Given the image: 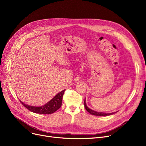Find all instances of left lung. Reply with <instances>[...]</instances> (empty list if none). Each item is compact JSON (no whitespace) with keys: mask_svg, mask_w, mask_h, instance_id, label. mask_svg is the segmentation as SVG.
<instances>
[{"mask_svg":"<svg viewBox=\"0 0 146 146\" xmlns=\"http://www.w3.org/2000/svg\"><path fill=\"white\" fill-rule=\"evenodd\" d=\"M84 105H85V107L86 110L90 113L92 115H96V116H100V117H103V116H106V115H111L114 114L115 112H112V113H105V112H97L95 111H94L90 109L89 108H88L86 104V100L85 99V101H84Z\"/></svg>","mask_w":146,"mask_h":146,"instance_id":"left-lung-1","label":"left lung"}]
</instances>
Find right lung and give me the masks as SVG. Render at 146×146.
<instances>
[{"mask_svg":"<svg viewBox=\"0 0 146 146\" xmlns=\"http://www.w3.org/2000/svg\"><path fill=\"white\" fill-rule=\"evenodd\" d=\"M64 91L65 89L60 92L57 94L54 97L51 101L41 106H33L28 105L22 102L21 101L20 102L26 108H27L30 111L40 114H50L56 112L61 107V104H62L63 96L64 93Z\"/></svg>","mask_w":146,"mask_h":146,"instance_id":"right-lung-1","label":"right lung"}]
</instances>
